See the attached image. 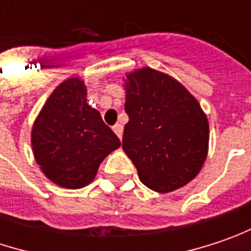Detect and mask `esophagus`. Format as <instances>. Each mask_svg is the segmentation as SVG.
<instances>
[{
    "instance_id": "34e87169",
    "label": "esophagus",
    "mask_w": 251,
    "mask_h": 251,
    "mask_svg": "<svg viewBox=\"0 0 251 251\" xmlns=\"http://www.w3.org/2000/svg\"><path fill=\"white\" fill-rule=\"evenodd\" d=\"M113 130H114V133L118 135V138L121 140V138H123V126H121V124H116Z\"/></svg>"
}]
</instances>
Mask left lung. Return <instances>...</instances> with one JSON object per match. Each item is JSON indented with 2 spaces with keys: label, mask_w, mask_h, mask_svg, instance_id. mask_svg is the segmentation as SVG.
<instances>
[{
  "label": "left lung",
  "mask_w": 251,
  "mask_h": 251,
  "mask_svg": "<svg viewBox=\"0 0 251 251\" xmlns=\"http://www.w3.org/2000/svg\"><path fill=\"white\" fill-rule=\"evenodd\" d=\"M123 150L141 183L152 191L184 187L201 170L208 152V120L187 88L150 67L126 74Z\"/></svg>",
  "instance_id": "obj_1"
}]
</instances>
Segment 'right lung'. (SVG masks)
Masks as SVG:
<instances>
[{"label": "right lung", "mask_w": 251, "mask_h": 251, "mask_svg": "<svg viewBox=\"0 0 251 251\" xmlns=\"http://www.w3.org/2000/svg\"><path fill=\"white\" fill-rule=\"evenodd\" d=\"M120 144L101 114L88 105L80 77L67 78L51 93L31 130L32 152L45 177L73 190L90 184L102 160Z\"/></svg>", "instance_id": "right-lung-1"}]
</instances>
